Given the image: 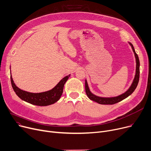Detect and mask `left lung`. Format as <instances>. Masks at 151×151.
I'll return each instance as SVG.
<instances>
[{
  "label": "left lung",
  "instance_id": "1",
  "mask_svg": "<svg viewBox=\"0 0 151 151\" xmlns=\"http://www.w3.org/2000/svg\"><path fill=\"white\" fill-rule=\"evenodd\" d=\"M129 44L131 46L133 52L134 53L135 57V61H136V70H135V74L133 82L130 85V86L129 88V89L124 93L118 96H114V97H101L96 96L92 93L90 90V88L88 86V84L87 82L86 79L85 80V91L86 94L88 98L98 103L99 104H104V105H112L116 103H118L123 99H124L128 96H129L132 93L135 91L136 88L138 85V82H139V61L138 55L136 54L135 49L133 46L132 44L129 42Z\"/></svg>",
  "mask_w": 151,
  "mask_h": 151
}]
</instances>
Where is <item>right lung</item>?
Wrapping results in <instances>:
<instances>
[{
	"mask_svg": "<svg viewBox=\"0 0 151 151\" xmlns=\"http://www.w3.org/2000/svg\"><path fill=\"white\" fill-rule=\"evenodd\" d=\"M70 74L65 76L57 83L52 89L41 93H30L24 91L17 87L12 78V73L10 75L12 85L16 95L22 101L29 104L38 106H47L57 102L61 97L63 91V88L65 83L70 77Z\"/></svg>",
	"mask_w": 151,
	"mask_h": 151,
	"instance_id": "add662e5",
	"label": "right lung"
}]
</instances>
